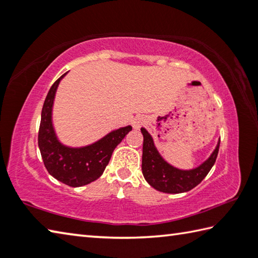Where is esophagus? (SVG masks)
<instances>
[{"label":"esophagus","mask_w":258,"mask_h":258,"mask_svg":"<svg viewBox=\"0 0 258 258\" xmlns=\"http://www.w3.org/2000/svg\"><path fill=\"white\" fill-rule=\"evenodd\" d=\"M145 123H147V120H145V118H144L143 116H138V117H135V118L133 119L132 125H133V127L135 130H138V128L141 127V126H143Z\"/></svg>","instance_id":"esophagus-1"}]
</instances>
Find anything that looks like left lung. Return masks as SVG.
Listing matches in <instances>:
<instances>
[{"instance_id":"obj_1","label":"left lung","mask_w":258,"mask_h":258,"mask_svg":"<svg viewBox=\"0 0 258 258\" xmlns=\"http://www.w3.org/2000/svg\"><path fill=\"white\" fill-rule=\"evenodd\" d=\"M143 134V154H142V172L145 180L154 189L168 194H179L193 189L209 174L211 168L217 160L220 140L214 151L199 167L189 170H182L171 166L154 145L153 139L144 127L141 128Z\"/></svg>"}]
</instances>
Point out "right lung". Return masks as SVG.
Wrapping results in <instances>:
<instances>
[{"mask_svg": "<svg viewBox=\"0 0 258 258\" xmlns=\"http://www.w3.org/2000/svg\"><path fill=\"white\" fill-rule=\"evenodd\" d=\"M63 74L46 96L38 133V147L44 165L55 179L71 187H80L98 179L108 165L111 154L132 126L111 131L97 142L86 147L72 148L60 143L53 125V105L56 90Z\"/></svg>", "mask_w": 258, "mask_h": 258, "instance_id": "1", "label": "right lung"}]
</instances>
